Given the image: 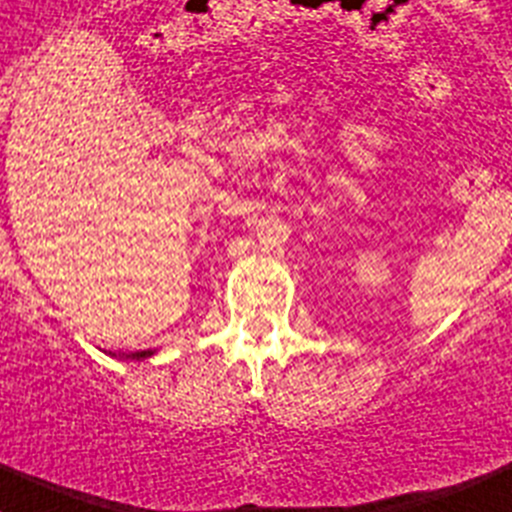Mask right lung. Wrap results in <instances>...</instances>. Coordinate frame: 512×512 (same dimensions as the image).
<instances>
[{"instance_id": "1", "label": "right lung", "mask_w": 512, "mask_h": 512, "mask_svg": "<svg viewBox=\"0 0 512 512\" xmlns=\"http://www.w3.org/2000/svg\"><path fill=\"white\" fill-rule=\"evenodd\" d=\"M147 354H153V352H137V354H132V357H147Z\"/></svg>"}]
</instances>
